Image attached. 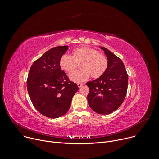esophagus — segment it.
Segmentation results:
<instances>
[{"label":"esophagus","instance_id":"esophagus-1","mask_svg":"<svg viewBox=\"0 0 159 159\" xmlns=\"http://www.w3.org/2000/svg\"><path fill=\"white\" fill-rule=\"evenodd\" d=\"M84 85V84L83 83H78L77 84V85H78V87L80 88V87H81L82 85Z\"/></svg>","mask_w":159,"mask_h":159}]
</instances>
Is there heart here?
<instances>
[{
  "label": "heart",
  "instance_id": "heart-1",
  "mask_svg": "<svg viewBox=\"0 0 159 159\" xmlns=\"http://www.w3.org/2000/svg\"><path fill=\"white\" fill-rule=\"evenodd\" d=\"M80 64L81 70L70 76L75 82L85 81L90 75L94 79L101 77L107 70L108 60L105 55L95 49L80 47L73 50L72 57L63 55L59 61L61 70L69 74L74 72Z\"/></svg>",
  "mask_w": 159,
  "mask_h": 159
}]
</instances>
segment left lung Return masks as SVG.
Masks as SVG:
<instances>
[{
  "instance_id": "obj_1",
  "label": "left lung",
  "mask_w": 159,
  "mask_h": 159,
  "mask_svg": "<svg viewBox=\"0 0 159 159\" xmlns=\"http://www.w3.org/2000/svg\"><path fill=\"white\" fill-rule=\"evenodd\" d=\"M108 66L101 77L86 83L89 88L87 101L94 111L108 115L118 109L126 95L128 75L122 60L104 47Z\"/></svg>"
}]
</instances>
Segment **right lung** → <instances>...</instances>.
I'll return each mask as SVG.
<instances>
[{"instance_id": "right-lung-1", "label": "right lung", "mask_w": 159, "mask_h": 159, "mask_svg": "<svg viewBox=\"0 0 159 159\" xmlns=\"http://www.w3.org/2000/svg\"><path fill=\"white\" fill-rule=\"evenodd\" d=\"M68 46L54 47L45 52L31 65L27 79V89L34 107L43 115L57 118L70 107L73 96L79 90L59 65Z\"/></svg>"}]
</instances>
